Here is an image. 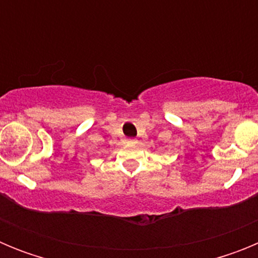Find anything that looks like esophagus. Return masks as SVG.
Instances as JSON below:
<instances>
[{"mask_svg": "<svg viewBox=\"0 0 258 258\" xmlns=\"http://www.w3.org/2000/svg\"><path fill=\"white\" fill-rule=\"evenodd\" d=\"M127 142H129V143H136L137 142V140H136V138H127Z\"/></svg>", "mask_w": 258, "mask_h": 258, "instance_id": "1", "label": "esophagus"}]
</instances>
